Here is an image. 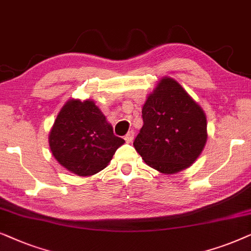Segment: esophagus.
<instances>
[{
  "instance_id": "esophagus-1",
  "label": "esophagus",
  "mask_w": 251,
  "mask_h": 251,
  "mask_svg": "<svg viewBox=\"0 0 251 251\" xmlns=\"http://www.w3.org/2000/svg\"><path fill=\"white\" fill-rule=\"evenodd\" d=\"M124 139H125V141L127 143H131L133 141V139H134V132L129 131L127 134L125 135V138H124Z\"/></svg>"
}]
</instances>
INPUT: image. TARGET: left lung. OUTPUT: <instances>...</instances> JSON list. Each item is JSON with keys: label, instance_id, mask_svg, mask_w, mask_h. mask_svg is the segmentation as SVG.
Returning a JSON list of instances; mask_svg holds the SVG:
<instances>
[{"label": "left lung", "instance_id": "left-lung-1", "mask_svg": "<svg viewBox=\"0 0 251 251\" xmlns=\"http://www.w3.org/2000/svg\"><path fill=\"white\" fill-rule=\"evenodd\" d=\"M142 118L133 146L146 164L160 173L188 169L204 149L205 113L173 78L159 80L143 104Z\"/></svg>", "mask_w": 251, "mask_h": 251}]
</instances>
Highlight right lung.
I'll return each mask as SVG.
<instances>
[{"mask_svg": "<svg viewBox=\"0 0 251 251\" xmlns=\"http://www.w3.org/2000/svg\"><path fill=\"white\" fill-rule=\"evenodd\" d=\"M124 143L113 134L112 125L91 99H70L49 133L52 156L63 168L79 176L102 171Z\"/></svg>", "mask_w": 251, "mask_h": 251, "instance_id": "right-lung-1", "label": "right lung"}]
</instances>
